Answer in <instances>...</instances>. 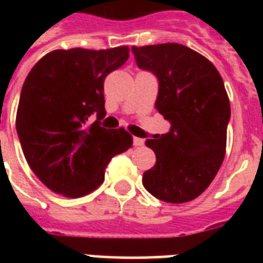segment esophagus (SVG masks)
Instances as JSON below:
<instances>
[{
  "instance_id": "1",
  "label": "esophagus",
  "mask_w": 263,
  "mask_h": 263,
  "mask_svg": "<svg viewBox=\"0 0 263 263\" xmlns=\"http://www.w3.org/2000/svg\"><path fill=\"white\" fill-rule=\"evenodd\" d=\"M143 142H145V141H143L142 138H137V137L132 138V143H134V146H142Z\"/></svg>"
}]
</instances>
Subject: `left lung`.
I'll list each match as a JSON object with an SVG mask.
<instances>
[{
	"label": "left lung",
	"mask_w": 263,
	"mask_h": 263,
	"mask_svg": "<svg viewBox=\"0 0 263 263\" xmlns=\"http://www.w3.org/2000/svg\"><path fill=\"white\" fill-rule=\"evenodd\" d=\"M132 53L139 69L156 76L155 107L171 122L169 132L145 142L156 163L143 173V186L166 203L190 201L224 160L231 117L224 81L210 60L179 43L134 46Z\"/></svg>",
	"instance_id": "obj_1"
}]
</instances>
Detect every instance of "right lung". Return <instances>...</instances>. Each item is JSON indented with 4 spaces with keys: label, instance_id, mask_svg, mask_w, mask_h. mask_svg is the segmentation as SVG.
I'll return each instance as SVG.
<instances>
[{
    "label": "right lung",
    "instance_id": "1",
    "mask_svg": "<svg viewBox=\"0 0 263 263\" xmlns=\"http://www.w3.org/2000/svg\"><path fill=\"white\" fill-rule=\"evenodd\" d=\"M129 58L128 46L69 49L45 54L26 76L16 132L25 159L54 193L81 197L104 182L115 155L132 146L124 128L107 129L104 80ZM98 120L89 124V117Z\"/></svg>",
    "mask_w": 263,
    "mask_h": 263
}]
</instances>
